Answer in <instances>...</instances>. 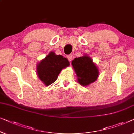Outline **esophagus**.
<instances>
[{"label":"esophagus","mask_w":134,"mask_h":134,"mask_svg":"<svg viewBox=\"0 0 134 134\" xmlns=\"http://www.w3.org/2000/svg\"><path fill=\"white\" fill-rule=\"evenodd\" d=\"M67 59H68V60L69 62H71L72 60V55H67Z\"/></svg>","instance_id":"esophagus-1"}]
</instances>
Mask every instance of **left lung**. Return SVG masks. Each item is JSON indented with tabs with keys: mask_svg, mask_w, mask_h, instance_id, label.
<instances>
[{
	"mask_svg": "<svg viewBox=\"0 0 134 134\" xmlns=\"http://www.w3.org/2000/svg\"><path fill=\"white\" fill-rule=\"evenodd\" d=\"M72 65L77 77V81L83 86H89L95 82L99 75V70L92 59L87 54L75 58Z\"/></svg>",
	"mask_w": 134,
	"mask_h": 134,
	"instance_id": "obj_1",
	"label": "left lung"
}]
</instances>
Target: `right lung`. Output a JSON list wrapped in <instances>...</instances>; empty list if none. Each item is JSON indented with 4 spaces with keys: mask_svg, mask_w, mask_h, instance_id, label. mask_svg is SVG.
<instances>
[{
    "mask_svg": "<svg viewBox=\"0 0 134 134\" xmlns=\"http://www.w3.org/2000/svg\"><path fill=\"white\" fill-rule=\"evenodd\" d=\"M69 64L66 58L51 51L37 63V74L45 86H49L57 80L62 69L69 66Z\"/></svg>",
    "mask_w": 134,
    "mask_h": 134,
    "instance_id": "add662e5",
    "label": "right lung"
}]
</instances>
